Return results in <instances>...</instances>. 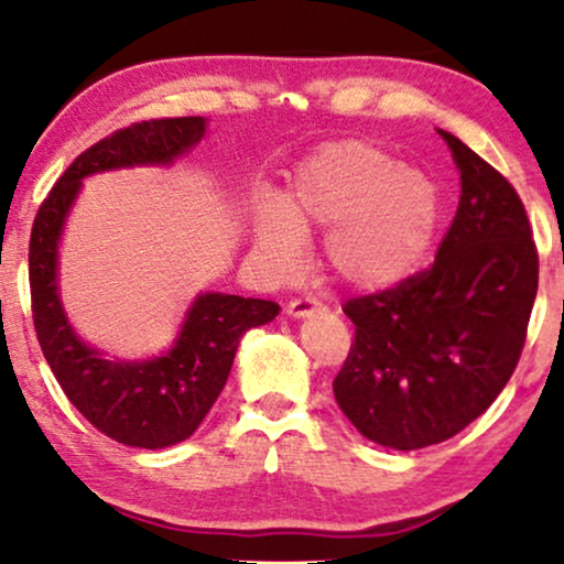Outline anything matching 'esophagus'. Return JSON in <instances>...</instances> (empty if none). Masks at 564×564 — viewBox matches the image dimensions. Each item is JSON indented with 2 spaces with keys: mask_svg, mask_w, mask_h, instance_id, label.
<instances>
[{
  "mask_svg": "<svg viewBox=\"0 0 564 564\" xmlns=\"http://www.w3.org/2000/svg\"><path fill=\"white\" fill-rule=\"evenodd\" d=\"M315 311H321V303L315 297H297L288 303V315H292V318H305Z\"/></svg>",
  "mask_w": 564,
  "mask_h": 564,
  "instance_id": "esophagus-1",
  "label": "esophagus"
}]
</instances>
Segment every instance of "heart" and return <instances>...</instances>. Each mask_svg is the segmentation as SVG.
Listing matches in <instances>:
<instances>
[{"label":"heart","instance_id":"obj_1","mask_svg":"<svg viewBox=\"0 0 564 564\" xmlns=\"http://www.w3.org/2000/svg\"><path fill=\"white\" fill-rule=\"evenodd\" d=\"M438 223V192L421 169L380 145L338 141L313 151L290 176L280 205L259 207L253 246L274 280L305 264V236L323 234V261L338 282L375 292L411 276Z\"/></svg>","mask_w":564,"mask_h":564}]
</instances>
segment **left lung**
I'll list each match as a JSON object with an SVG mask.
<instances>
[{"instance_id": "8db88e82", "label": "left lung", "mask_w": 564, "mask_h": 564, "mask_svg": "<svg viewBox=\"0 0 564 564\" xmlns=\"http://www.w3.org/2000/svg\"><path fill=\"white\" fill-rule=\"evenodd\" d=\"M462 195L436 261L344 305L354 344L334 395L369 442L411 452L446 442L490 408L519 365L539 257L511 182L438 130Z\"/></svg>"}]
</instances>
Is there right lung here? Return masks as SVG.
<instances>
[{
    "mask_svg": "<svg viewBox=\"0 0 564 564\" xmlns=\"http://www.w3.org/2000/svg\"><path fill=\"white\" fill-rule=\"evenodd\" d=\"M205 118L133 122L91 145L53 184L30 234V297L43 357L76 411L126 446L164 449L195 434L234 367L249 328L274 321L272 300L199 292L172 349L110 361L74 334L58 295V243L84 176L128 166H169L203 141Z\"/></svg>",
    "mask_w": 564,
    "mask_h": 564,
    "instance_id": "add662e5",
    "label": "right lung"
}]
</instances>
